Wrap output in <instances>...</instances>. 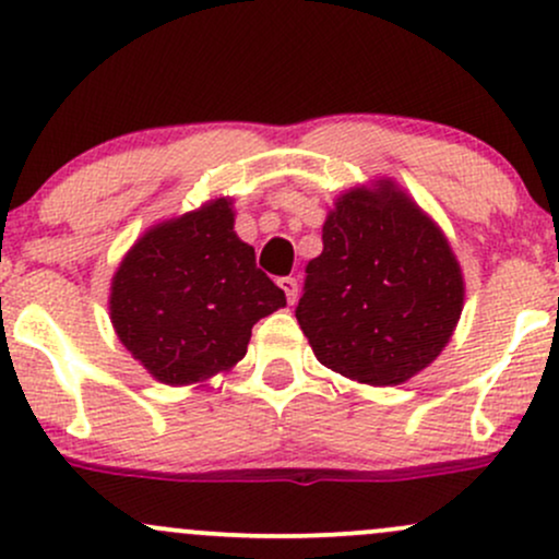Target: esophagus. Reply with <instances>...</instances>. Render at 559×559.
Returning <instances> with one entry per match:
<instances>
[{
  "mask_svg": "<svg viewBox=\"0 0 559 559\" xmlns=\"http://www.w3.org/2000/svg\"><path fill=\"white\" fill-rule=\"evenodd\" d=\"M278 286L284 288V292H286L288 305H294V301H297V294H299V284H297V278H292V275H286V278H278Z\"/></svg>",
  "mask_w": 559,
  "mask_h": 559,
  "instance_id": "34e87169",
  "label": "esophagus"
}]
</instances>
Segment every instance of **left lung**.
Segmentation results:
<instances>
[{
  "label": "left lung",
  "mask_w": 559,
  "mask_h": 559,
  "mask_svg": "<svg viewBox=\"0 0 559 559\" xmlns=\"http://www.w3.org/2000/svg\"><path fill=\"white\" fill-rule=\"evenodd\" d=\"M465 281L447 236L394 181L349 189L307 262L297 320L325 368L396 386L452 338Z\"/></svg>",
  "instance_id": "1"
}]
</instances>
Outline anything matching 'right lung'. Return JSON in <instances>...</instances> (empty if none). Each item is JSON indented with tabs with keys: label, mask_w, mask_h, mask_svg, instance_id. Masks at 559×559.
I'll use <instances>...</instances> for the list:
<instances>
[{
	"label": "right lung",
	"mask_w": 559,
	"mask_h": 559,
	"mask_svg": "<svg viewBox=\"0 0 559 559\" xmlns=\"http://www.w3.org/2000/svg\"><path fill=\"white\" fill-rule=\"evenodd\" d=\"M286 307L234 230L230 199L157 223L112 275L110 318L123 346L168 386L230 370L252 325Z\"/></svg>",
	"instance_id": "add662e5"
}]
</instances>
